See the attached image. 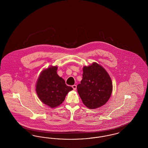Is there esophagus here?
Returning <instances> with one entry per match:
<instances>
[{
	"instance_id": "1",
	"label": "esophagus",
	"mask_w": 148,
	"mask_h": 148,
	"mask_svg": "<svg viewBox=\"0 0 148 148\" xmlns=\"http://www.w3.org/2000/svg\"><path fill=\"white\" fill-rule=\"evenodd\" d=\"M72 88H73V89H74V90H75L77 89V85H73L72 86Z\"/></svg>"
}]
</instances>
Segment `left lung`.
Segmentation results:
<instances>
[{
    "label": "left lung",
    "instance_id": "obj_1",
    "mask_svg": "<svg viewBox=\"0 0 148 148\" xmlns=\"http://www.w3.org/2000/svg\"><path fill=\"white\" fill-rule=\"evenodd\" d=\"M83 79L77 85L78 94L85 106L94 109L104 106L113 91L111 77L100 64L94 62L83 68Z\"/></svg>",
    "mask_w": 148,
    "mask_h": 148
}]
</instances>
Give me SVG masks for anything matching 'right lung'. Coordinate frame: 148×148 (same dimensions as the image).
<instances>
[{
	"mask_svg": "<svg viewBox=\"0 0 148 148\" xmlns=\"http://www.w3.org/2000/svg\"><path fill=\"white\" fill-rule=\"evenodd\" d=\"M57 66H50L41 71L36 83V92L44 104L54 108L60 106L73 88L59 77Z\"/></svg>",
	"mask_w": 148,
	"mask_h": 148,
	"instance_id": "add662e5",
	"label": "right lung"
}]
</instances>
